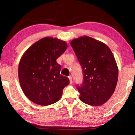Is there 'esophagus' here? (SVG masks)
<instances>
[{"mask_svg": "<svg viewBox=\"0 0 135 135\" xmlns=\"http://www.w3.org/2000/svg\"><path fill=\"white\" fill-rule=\"evenodd\" d=\"M69 80H70V83L72 84V83H73V78H72V77L71 76V75L69 76Z\"/></svg>", "mask_w": 135, "mask_h": 135, "instance_id": "esophagus-1", "label": "esophagus"}]
</instances>
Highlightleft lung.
Masks as SVG:
<instances>
[{
  "label": "left lung",
  "instance_id": "8db88e82",
  "mask_svg": "<svg viewBox=\"0 0 135 135\" xmlns=\"http://www.w3.org/2000/svg\"><path fill=\"white\" fill-rule=\"evenodd\" d=\"M71 45L82 68L83 82L76 85L80 99L90 106L104 104L115 91L119 74L111 50L87 36L73 40Z\"/></svg>",
  "mask_w": 135,
  "mask_h": 135
}]
</instances>
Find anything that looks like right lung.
<instances>
[{
	"label": "right lung",
	"mask_w": 135,
	"mask_h": 135,
	"mask_svg": "<svg viewBox=\"0 0 135 135\" xmlns=\"http://www.w3.org/2000/svg\"><path fill=\"white\" fill-rule=\"evenodd\" d=\"M66 42L45 37L36 42L25 53L18 67V77L24 93L36 104L47 106L60 99L63 88L69 84L60 74L56 59L67 49Z\"/></svg>",
	"instance_id": "1"
}]
</instances>
